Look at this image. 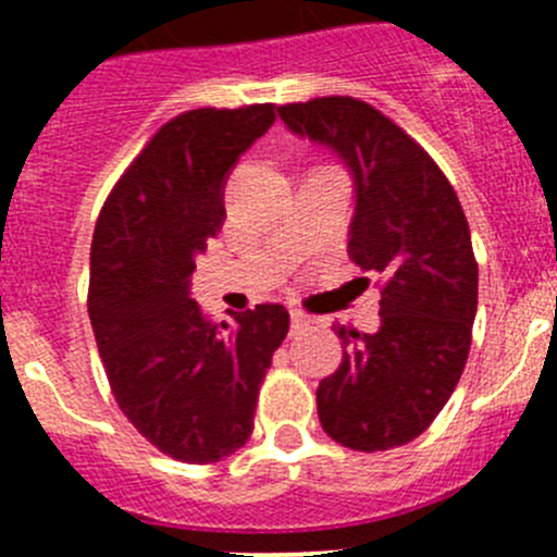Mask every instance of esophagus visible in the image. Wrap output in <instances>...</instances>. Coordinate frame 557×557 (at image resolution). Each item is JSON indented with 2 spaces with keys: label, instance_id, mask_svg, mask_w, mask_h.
I'll list each match as a JSON object with an SVG mask.
<instances>
[{
  "label": "esophagus",
  "instance_id": "obj_1",
  "mask_svg": "<svg viewBox=\"0 0 557 557\" xmlns=\"http://www.w3.org/2000/svg\"><path fill=\"white\" fill-rule=\"evenodd\" d=\"M289 321H293V332H307V329H312L314 323H318L312 314H307L304 309H293V312H289Z\"/></svg>",
  "mask_w": 557,
  "mask_h": 557
}]
</instances>
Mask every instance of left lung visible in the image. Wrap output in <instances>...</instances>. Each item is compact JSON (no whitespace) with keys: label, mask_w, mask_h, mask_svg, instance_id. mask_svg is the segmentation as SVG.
I'll return each instance as SVG.
<instances>
[{"label":"left lung","mask_w":557,"mask_h":557,"mask_svg":"<svg viewBox=\"0 0 557 557\" xmlns=\"http://www.w3.org/2000/svg\"><path fill=\"white\" fill-rule=\"evenodd\" d=\"M354 178L348 256L385 278L379 329L337 326L343 362L318 387L326 435L357 451L410 444L455 393L471 348L476 262L455 189L421 145L354 97L278 108Z\"/></svg>","instance_id":"left-lung-1"}]
</instances>
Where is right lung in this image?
Wrapping results in <instances>:
<instances>
[{
    "label": "right lung",
    "mask_w": 557,
    "mask_h": 557,
    "mask_svg": "<svg viewBox=\"0 0 557 557\" xmlns=\"http://www.w3.org/2000/svg\"><path fill=\"white\" fill-rule=\"evenodd\" d=\"M275 106L198 108L166 122L108 195L91 239L88 318L120 410L172 460L218 462L253 432L259 387L287 337L282 304L211 323L195 259L223 228L231 170Z\"/></svg>",
    "instance_id": "add662e5"
}]
</instances>
